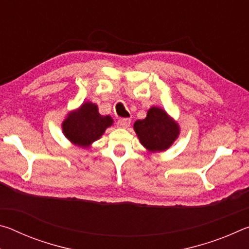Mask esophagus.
<instances>
[{"mask_svg": "<svg viewBox=\"0 0 249 249\" xmlns=\"http://www.w3.org/2000/svg\"><path fill=\"white\" fill-rule=\"evenodd\" d=\"M117 125H119L120 127L127 128L130 125V120L129 119H120L119 121H117Z\"/></svg>", "mask_w": 249, "mask_h": 249, "instance_id": "1", "label": "esophagus"}]
</instances>
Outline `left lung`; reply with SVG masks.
<instances>
[{"mask_svg":"<svg viewBox=\"0 0 249 249\" xmlns=\"http://www.w3.org/2000/svg\"><path fill=\"white\" fill-rule=\"evenodd\" d=\"M134 130L140 138L141 144L151 153L169 148L180 133L178 123H176L166 111L156 107L148 109L144 120L135 122Z\"/></svg>","mask_w":249,"mask_h":249,"instance_id":"8db88e82","label":"left lung"}]
</instances>
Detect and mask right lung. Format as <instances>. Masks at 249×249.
Listing matches in <instances>:
<instances>
[{
  "mask_svg": "<svg viewBox=\"0 0 249 249\" xmlns=\"http://www.w3.org/2000/svg\"><path fill=\"white\" fill-rule=\"evenodd\" d=\"M112 124V117L101 115L98 105L86 102L67 115V119L62 122V130L73 145L89 147L92 142L98 141L105 129Z\"/></svg>",
  "mask_w": 249,
  "mask_h": 249,
  "instance_id": "right-lung-1",
  "label": "right lung"
}]
</instances>
